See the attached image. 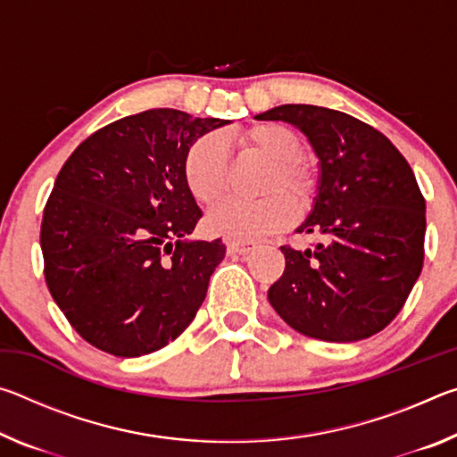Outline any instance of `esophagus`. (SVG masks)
I'll return each instance as SVG.
<instances>
[{"label":"esophagus","mask_w":457,"mask_h":457,"mask_svg":"<svg viewBox=\"0 0 457 457\" xmlns=\"http://www.w3.org/2000/svg\"><path fill=\"white\" fill-rule=\"evenodd\" d=\"M228 250L231 253H239V256H245L256 250V242H228Z\"/></svg>","instance_id":"34e87169"}]
</instances>
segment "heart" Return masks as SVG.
<instances>
[{"mask_svg": "<svg viewBox=\"0 0 457 457\" xmlns=\"http://www.w3.org/2000/svg\"><path fill=\"white\" fill-rule=\"evenodd\" d=\"M245 154L270 163L260 183L256 201H226L207 215L212 231L236 242H252L278 231L312 205L319 177L314 167L300 157V141L290 129L274 122L253 125L228 138ZM183 177L201 205H215L228 193L229 154L218 135L197 138L185 154Z\"/></svg>", "mask_w": 457, "mask_h": 457, "instance_id": "heart-1", "label": "heart"}]
</instances>
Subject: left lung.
Instances as JSON below:
<instances>
[{
	"label": "left lung",
	"mask_w": 457,
	"mask_h": 457,
	"mask_svg": "<svg viewBox=\"0 0 457 457\" xmlns=\"http://www.w3.org/2000/svg\"><path fill=\"white\" fill-rule=\"evenodd\" d=\"M303 133L319 159V187L298 234L314 250L282 245L286 268L268 300L286 324L327 343L377 335L403 308L423 266L425 199L411 167L377 129L314 104L258 114Z\"/></svg>",
	"instance_id": "obj_1"
}]
</instances>
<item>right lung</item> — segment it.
I'll use <instances>...</instances> for the list:
<instances>
[{
  "instance_id": "right-lung-1",
  "label": "right lung",
  "mask_w": 457,
  "mask_h": 457,
  "mask_svg": "<svg viewBox=\"0 0 457 457\" xmlns=\"http://www.w3.org/2000/svg\"><path fill=\"white\" fill-rule=\"evenodd\" d=\"M228 122L153 108L96 130L60 169L44 207V276L96 349L141 357L195 319L226 245L189 239L201 210L183 163L197 138Z\"/></svg>"
}]
</instances>
